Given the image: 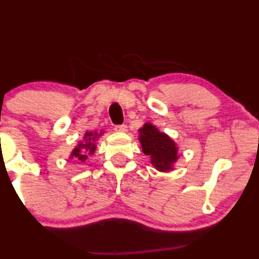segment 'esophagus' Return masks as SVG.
Here are the masks:
<instances>
[{"label":"esophagus","instance_id":"obj_1","mask_svg":"<svg viewBox=\"0 0 259 259\" xmlns=\"http://www.w3.org/2000/svg\"><path fill=\"white\" fill-rule=\"evenodd\" d=\"M114 130L117 133H126V125L125 124H121V125H115L114 126Z\"/></svg>","mask_w":259,"mask_h":259}]
</instances>
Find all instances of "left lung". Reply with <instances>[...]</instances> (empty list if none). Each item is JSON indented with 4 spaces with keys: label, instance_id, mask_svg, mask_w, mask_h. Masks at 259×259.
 I'll return each instance as SVG.
<instances>
[{
    "label": "left lung",
    "instance_id": "obj_1",
    "mask_svg": "<svg viewBox=\"0 0 259 259\" xmlns=\"http://www.w3.org/2000/svg\"><path fill=\"white\" fill-rule=\"evenodd\" d=\"M139 140L142 152L150 156L151 163L159 171H169L178 158V147L167 134L160 133L151 123H146L139 130Z\"/></svg>",
    "mask_w": 259,
    "mask_h": 259
}]
</instances>
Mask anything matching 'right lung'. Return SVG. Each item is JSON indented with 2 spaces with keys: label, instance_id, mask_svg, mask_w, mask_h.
<instances>
[{
  "label": "right lung",
  "instance_id": "obj_1",
  "mask_svg": "<svg viewBox=\"0 0 259 259\" xmlns=\"http://www.w3.org/2000/svg\"><path fill=\"white\" fill-rule=\"evenodd\" d=\"M101 134H102V132L100 134H97L96 132H86L84 135V141L79 142L78 146L72 151V154H70L69 158H75V160H78L79 163H84L88 159L89 154H92L95 152V150H96L95 141H96Z\"/></svg>",
  "mask_w": 259,
  "mask_h": 259
}]
</instances>
